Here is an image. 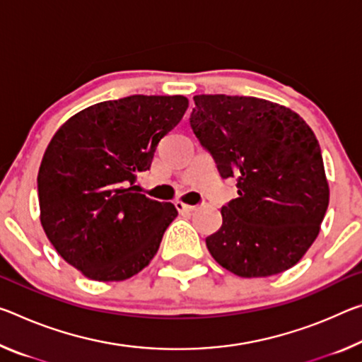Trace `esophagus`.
I'll use <instances>...</instances> for the list:
<instances>
[{"instance_id": "obj_1", "label": "esophagus", "mask_w": 362, "mask_h": 362, "mask_svg": "<svg viewBox=\"0 0 362 362\" xmlns=\"http://www.w3.org/2000/svg\"><path fill=\"white\" fill-rule=\"evenodd\" d=\"M175 206L180 212H192V211L197 209V206H192V204H187V203H182V202H177Z\"/></svg>"}]
</instances>
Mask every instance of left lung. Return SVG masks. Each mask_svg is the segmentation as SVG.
<instances>
[{"mask_svg": "<svg viewBox=\"0 0 362 362\" xmlns=\"http://www.w3.org/2000/svg\"><path fill=\"white\" fill-rule=\"evenodd\" d=\"M190 125L238 198L206 238L211 256L238 277L293 267L317 238L329 206L322 153L291 109L253 96L197 95Z\"/></svg>", "mask_w": 362, "mask_h": 362, "instance_id": "8db88e82", "label": "left lung"}]
</instances>
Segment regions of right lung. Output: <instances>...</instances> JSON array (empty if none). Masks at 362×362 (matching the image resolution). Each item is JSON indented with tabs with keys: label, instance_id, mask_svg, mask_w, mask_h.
<instances>
[{
	"label": "right lung",
	"instance_id": "1",
	"mask_svg": "<svg viewBox=\"0 0 362 362\" xmlns=\"http://www.w3.org/2000/svg\"><path fill=\"white\" fill-rule=\"evenodd\" d=\"M187 107L180 95L103 101L51 139L37 179L40 221L59 256L85 277L130 279L158 253L177 209L139 193L135 182Z\"/></svg>",
	"mask_w": 362,
	"mask_h": 362
}]
</instances>
